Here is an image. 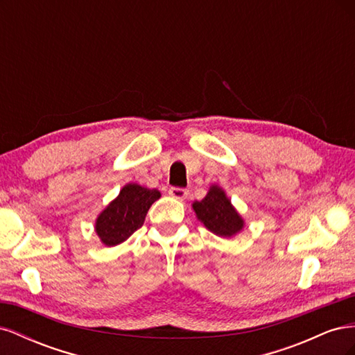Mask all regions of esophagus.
Listing matches in <instances>:
<instances>
[{
    "mask_svg": "<svg viewBox=\"0 0 355 355\" xmlns=\"http://www.w3.org/2000/svg\"><path fill=\"white\" fill-rule=\"evenodd\" d=\"M168 194L170 197H173L176 200H185L188 196V191L187 189H182V188H170L168 189Z\"/></svg>",
    "mask_w": 355,
    "mask_h": 355,
    "instance_id": "34e87169",
    "label": "esophagus"
}]
</instances>
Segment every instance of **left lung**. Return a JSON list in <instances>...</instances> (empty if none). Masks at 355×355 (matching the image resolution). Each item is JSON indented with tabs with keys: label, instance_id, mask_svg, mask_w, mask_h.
<instances>
[{
	"label": "left lung",
	"instance_id": "8db88e82",
	"mask_svg": "<svg viewBox=\"0 0 355 355\" xmlns=\"http://www.w3.org/2000/svg\"><path fill=\"white\" fill-rule=\"evenodd\" d=\"M197 219L218 237L232 239L244 228V219L219 185H211L207 196L192 202Z\"/></svg>",
	"mask_w": 355,
	"mask_h": 355
}]
</instances>
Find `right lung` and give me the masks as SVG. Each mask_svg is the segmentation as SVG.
I'll return each mask as SVG.
<instances>
[{"label":"right lung","instance_id":"right-lung-1","mask_svg":"<svg viewBox=\"0 0 355 355\" xmlns=\"http://www.w3.org/2000/svg\"><path fill=\"white\" fill-rule=\"evenodd\" d=\"M161 197L158 189H149L137 184H127L120 194L96 218L94 231L102 244L114 247L124 243L142 227L153 202Z\"/></svg>","mask_w":355,"mask_h":355}]
</instances>
